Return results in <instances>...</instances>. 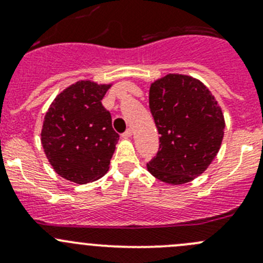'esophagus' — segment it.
Segmentation results:
<instances>
[{
	"label": "esophagus",
	"instance_id": "34e87169",
	"mask_svg": "<svg viewBox=\"0 0 263 263\" xmlns=\"http://www.w3.org/2000/svg\"><path fill=\"white\" fill-rule=\"evenodd\" d=\"M123 137H131L132 136V129L131 128H127L126 131H124V134L122 135Z\"/></svg>",
	"mask_w": 263,
	"mask_h": 263
}]
</instances>
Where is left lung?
<instances>
[{
    "label": "left lung",
    "instance_id": "8db88e82",
    "mask_svg": "<svg viewBox=\"0 0 263 263\" xmlns=\"http://www.w3.org/2000/svg\"><path fill=\"white\" fill-rule=\"evenodd\" d=\"M148 107L160 145L147 171L173 185L202 174L219 153L225 128L210 90L197 79L169 73L151 84Z\"/></svg>",
    "mask_w": 263,
    "mask_h": 263
}]
</instances>
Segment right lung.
Masks as SVG:
<instances>
[{
    "instance_id": "obj_1",
    "label": "right lung",
    "mask_w": 263,
    "mask_h": 263,
    "mask_svg": "<svg viewBox=\"0 0 263 263\" xmlns=\"http://www.w3.org/2000/svg\"><path fill=\"white\" fill-rule=\"evenodd\" d=\"M110 85L78 81L57 95L46 113L42 145L62 178L86 184L109 169L119 135L102 99Z\"/></svg>"
}]
</instances>
